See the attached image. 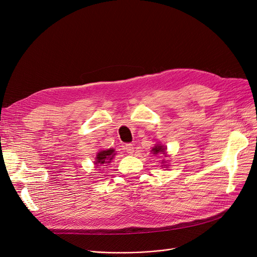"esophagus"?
Instances as JSON below:
<instances>
[{"label": "esophagus", "mask_w": 257, "mask_h": 257, "mask_svg": "<svg viewBox=\"0 0 257 257\" xmlns=\"http://www.w3.org/2000/svg\"><path fill=\"white\" fill-rule=\"evenodd\" d=\"M134 145H131V143H127L126 146H124V150H126L127 153L129 154H133L134 153Z\"/></svg>", "instance_id": "obj_1"}]
</instances>
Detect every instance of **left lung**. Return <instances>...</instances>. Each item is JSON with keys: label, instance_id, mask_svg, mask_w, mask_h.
Returning <instances> with one entry per match:
<instances>
[{"label": "left lung", "instance_id": "8db88e82", "mask_svg": "<svg viewBox=\"0 0 257 257\" xmlns=\"http://www.w3.org/2000/svg\"><path fill=\"white\" fill-rule=\"evenodd\" d=\"M152 152H153V154L163 153L164 156H166V153H165V148H164L163 146H161V145H156V147H154V148L152 149Z\"/></svg>", "mask_w": 257, "mask_h": 257}]
</instances>
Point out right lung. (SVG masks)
<instances>
[{"instance_id":"1","label":"right lung","mask_w":257,"mask_h":257,"mask_svg":"<svg viewBox=\"0 0 257 257\" xmlns=\"http://www.w3.org/2000/svg\"><path fill=\"white\" fill-rule=\"evenodd\" d=\"M115 150L114 149H107V150H101L96 154V158H95V164L97 166L101 164H107L110 163V161L115 157Z\"/></svg>"}]
</instances>
